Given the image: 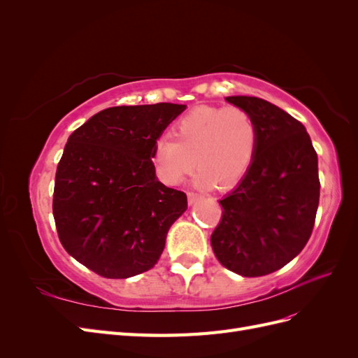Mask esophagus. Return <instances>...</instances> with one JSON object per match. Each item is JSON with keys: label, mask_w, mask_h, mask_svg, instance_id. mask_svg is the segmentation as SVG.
<instances>
[{"label": "esophagus", "mask_w": 358, "mask_h": 358, "mask_svg": "<svg viewBox=\"0 0 358 358\" xmlns=\"http://www.w3.org/2000/svg\"><path fill=\"white\" fill-rule=\"evenodd\" d=\"M199 199H201V194L194 192V191H188V203H189V204L196 203Z\"/></svg>", "instance_id": "obj_1"}]
</instances>
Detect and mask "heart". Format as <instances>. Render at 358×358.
Returning <instances> with one entry per match:
<instances>
[{"instance_id": "heart-1", "label": "heart", "mask_w": 358, "mask_h": 358, "mask_svg": "<svg viewBox=\"0 0 358 358\" xmlns=\"http://www.w3.org/2000/svg\"><path fill=\"white\" fill-rule=\"evenodd\" d=\"M171 136L157 138L150 154L158 179L178 185L197 166V183L221 189L246 176L259 140L254 116L239 106L196 107L173 124Z\"/></svg>"}]
</instances>
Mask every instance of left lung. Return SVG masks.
<instances>
[{
  "label": "left lung",
  "mask_w": 358,
  "mask_h": 358,
  "mask_svg": "<svg viewBox=\"0 0 358 358\" xmlns=\"http://www.w3.org/2000/svg\"><path fill=\"white\" fill-rule=\"evenodd\" d=\"M258 125L251 169L220 200L222 216L210 236L218 262L246 278L273 273L301 252L320 203L318 157L306 128L257 96H227Z\"/></svg>",
  "instance_id": "left-lung-1"
}]
</instances>
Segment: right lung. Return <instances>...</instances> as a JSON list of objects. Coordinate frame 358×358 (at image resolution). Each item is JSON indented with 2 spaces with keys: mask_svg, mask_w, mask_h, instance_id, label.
Instances as JSON below:
<instances>
[{
  "mask_svg": "<svg viewBox=\"0 0 358 358\" xmlns=\"http://www.w3.org/2000/svg\"><path fill=\"white\" fill-rule=\"evenodd\" d=\"M185 104L109 107L74 129L58 162L53 218L64 249L96 275L125 279L159 259L187 194L157 179L152 148Z\"/></svg>",
  "mask_w": 358,
  "mask_h": 358,
  "instance_id": "add662e5",
  "label": "right lung"
}]
</instances>
